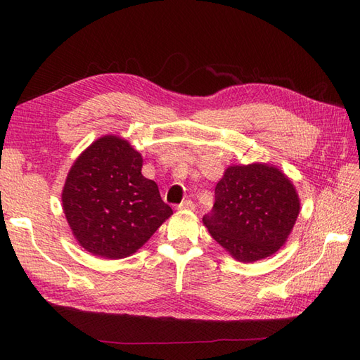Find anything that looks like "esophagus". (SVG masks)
Segmentation results:
<instances>
[{"mask_svg": "<svg viewBox=\"0 0 360 360\" xmlns=\"http://www.w3.org/2000/svg\"><path fill=\"white\" fill-rule=\"evenodd\" d=\"M178 209H187V210H193L195 209V202L192 200H184L179 205Z\"/></svg>", "mask_w": 360, "mask_h": 360, "instance_id": "34e87169", "label": "esophagus"}]
</instances>
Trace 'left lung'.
Returning <instances> with one entry per match:
<instances>
[{
	"label": "left lung",
	"instance_id": "1",
	"mask_svg": "<svg viewBox=\"0 0 360 360\" xmlns=\"http://www.w3.org/2000/svg\"><path fill=\"white\" fill-rule=\"evenodd\" d=\"M300 212L295 188L266 164L229 167L215 187V204L202 221L217 243L244 263L275 254Z\"/></svg>",
	"mask_w": 360,
	"mask_h": 360
}]
</instances>
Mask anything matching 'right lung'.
Returning a JSON list of instances; mask_svg holds the SVG:
<instances>
[{
  "label": "right lung",
  "instance_id": "1",
  "mask_svg": "<svg viewBox=\"0 0 360 360\" xmlns=\"http://www.w3.org/2000/svg\"><path fill=\"white\" fill-rule=\"evenodd\" d=\"M142 156L127 141L105 136L75 160L62 201L77 241L91 254H134L173 210L155 181L143 178Z\"/></svg>",
  "mask_w": 360,
  "mask_h": 360
}]
</instances>
